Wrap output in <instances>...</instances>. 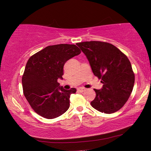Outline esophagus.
<instances>
[{
    "mask_svg": "<svg viewBox=\"0 0 151 151\" xmlns=\"http://www.w3.org/2000/svg\"><path fill=\"white\" fill-rule=\"evenodd\" d=\"M77 90L79 92H83V91H85L86 89L85 88H83V87H79V88H77Z\"/></svg>",
    "mask_w": 151,
    "mask_h": 151,
    "instance_id": "obj_1",
    "label": "esophagus"
}]
</instances>
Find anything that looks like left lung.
<instances>
[{
    "label": "left lung",
    "instance_id": "8db88e82",
    "mask_svg": "<svg viewBox=\"0 0 151 151\" xmlns=\"http://www.w3.org/2000/svg\"><path fill=\"white\" fill-rule=\"evenodd\" d=\"M76 45L86 55L94 75L103 84L101 89H94L96 96L91 106L106 114L119 111L127 103L134 86V74L129 58L108 42L87 41Z\"/></svg>",
    "mask_w": 151,
    "mask_h": 151
}]
</instances>
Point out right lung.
Returning a JSON list of instances; mask_svg holds the SVG:
<instances>
[{"label":"right lung","mask_w":151,"mask_h":151,"mask_svg":"<svg viewBox=\"0 0 151 151\" xmlns=\"http://www.w3.org/2000/svg\"><path fill=\"white\" fill-rule=\"evenodd\" d=\"M81 51L75 45L48 46L30 57L22 78V88L32 109L45 119L62 115L70 106V96L76 88L64 89L57 81L63 79L65 63Z\"/></svg>","instance_id":"add662e5"}]
</instances>
